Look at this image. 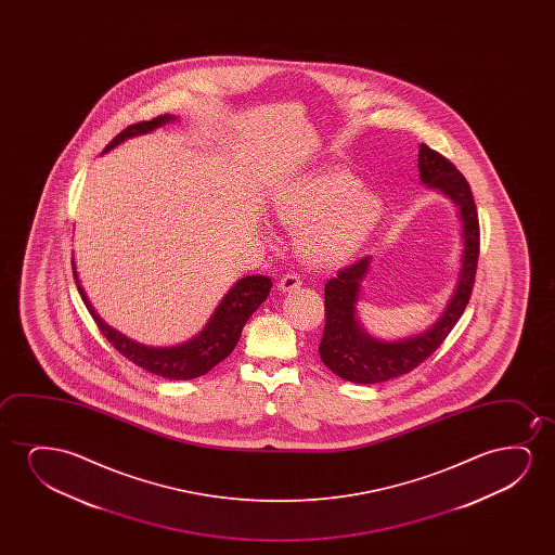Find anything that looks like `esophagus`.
Wrapping results in <instances>:
<instances>
[{"mask_svg":"<svg viewBox=\"0 0 555 555\" xmlns=\"http://www.w3.org/2000/svg\"><path fill=\"white\" fill-rule=\"evenodd\" d=\"M304 282H301V276L297 273H288L282 276L281 281H279V289L281 292H292V289L299 288Z\"/></svg>","mask_w":555,"mask_h":555,"instance_id":"1","label":"esophagus"}]
</instances>
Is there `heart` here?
Listing matches in <instances>:
<instances>
[{
    "label": "heart",
    "instance_id": "b5f03b06",
    "mask_svg": "<svg viewBox=\"0 0 555 555\" xmlns=\"http://www.w3.org/2000/svg\"><path fill=\"white\" fill-rule=\"evenodd\" d=\"M271 212L284 228L297 231L299 254L309 266L335 269L357 258L385 206L352 172L330 167L274 191Z\"/></svg>",
    "mask_w": 555,
    "mask_h": 555
}]
</instances>
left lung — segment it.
I'll use <instances>...</instances> for the list:
<instances>
[{
	"mask_svg": "<svg viewBox=\"0 0 555 555\" xmlns=\"http://www.w3.org/2000/svg\"><path fill=\"white\" fill-rule=\"evenodd\" d=\"M418 176L426 188L443 193L459 210L463 254L455 288L433 326L421 334L387 341L367 334L358 319L362 282L370 274L372 256H365L330 279L324 289L326 326L319 352L322 362L335 375L350 383L373 385L415 370L440 347L470 299L479 256L478 212L470 185L451 160L426 144L418 145Z\"/></svg>",
	"mask_w": 555,
	"mask_h": 555,
	"instance_id": "1",
	"label": "left lung"
}]
</instances>
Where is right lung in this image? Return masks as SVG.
<instances>
[{
    "instance_id": "1",
    "label": "right lung",
    "mask_w": 555,
    "mask_h": 555,
    "mask_svg": "<svg viewBox=\"0 0 555 555\" xmlns=\"http://www.w3.org/2000/svg\"><path fill=\"white\" fill-rule=\"evenodd\" d=\"M176 121L175 115H159L152 121L137 122L119 132L117 137L107 144L102 153L112 152L114 147L122 144L129 138L150 134L167 122ZM74 266V279L77 289L81 294L87 309L91 312L92 319L99 324V330L104 334L107 341L114 345L115 349L121 352L122 357L129 358L130 362L144 367L150 373L160 375L165 379L188 380L201 377L210 372L214 365L220 364L221 360L233 352L236 343L241 339L243 327L259 305L266 301L273 282L263 274H248L241 281H236L228 294L221 297L220 304L214 309L212 317L206 322V326L198 332L190 341L180 343L175 347H150L144 343L134 341L115 327L107 326L104 320L100 319L91 301L87 299L79 279H77L76 261Z\"/></svg>"
}]
</instances>
